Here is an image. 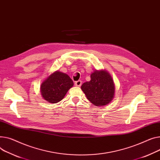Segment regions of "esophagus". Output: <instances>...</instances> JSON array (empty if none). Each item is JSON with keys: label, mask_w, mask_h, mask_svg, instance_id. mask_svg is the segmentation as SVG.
Wrapping results in <instances>:
<instances>
[{"label": "esophagus", "mask_w": 160, "mask_h": 160, "mask_svg": "<svg viewBox=\"0 0 160 160\" xmlns=\"http://www.w3.org/2000/svg\"><path fill=\"white\" fill-rule=\"evenodd\" d=\"M74 85H75V86H77V87H80L81 85H82V81L81 80H78V81L75 82V83H74Z\"/></svg>", "instance_id": "34e87169"}]
</instances>
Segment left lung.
Listing matches in <instances>:
<instances>
[{
  "instance_id": "left-lung-1",
  "label": "left lung",
  "mask_w": 160,
  "mask_h": 160,
  "mask_svg": "<svg viewBox=\"0 0 160 160\" xmlns=\"http://www.w3.org/2000/svg\"><path fill=\"white\" fill-rule=\"evenodd\" d=\"M81 89L87 98L94 105L109 104L114 98L115 85L110 73L105 69L94 70L91 80L83 83Z\"/></svg>"
}]
</instances>
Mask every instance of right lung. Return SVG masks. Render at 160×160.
<instances>
[{"mask_svg": "<svg viewBox=\"0 0 160 160\" xmlns=\"http://www.w3.org/2000/svg\"><path fill=\"white\" fill-rule=\"evenodd\" d=\"M73 85L72 80L67 74L56 71L42 82L40 94L49 103H57L64 98Z\"/></svg>", "mask_w": 160, "mask_h": 160, "instance_id": "obj_1", "label": "right lung"}]
</instances>
